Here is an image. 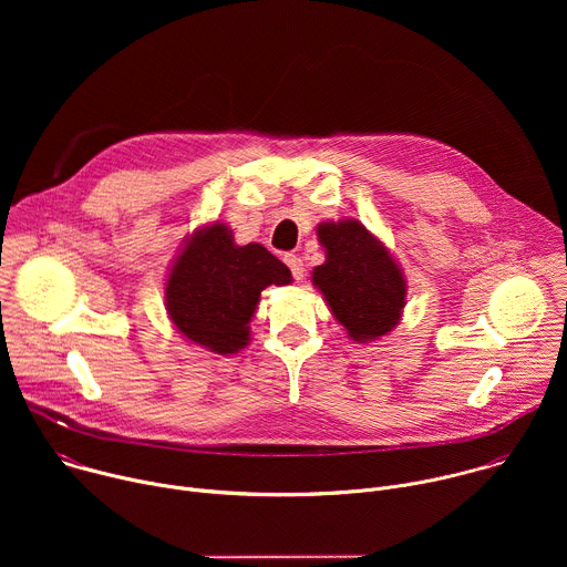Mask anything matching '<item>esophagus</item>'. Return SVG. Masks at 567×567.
Returning a JSON list of instances; mask_svg holds the SVG:
<instances>
[{
  "label": "esophagus",
  "mask_w": 567,
  "mask_h": 567,
  "mask_svg": "<svg viewBox=\"0 0 567 567\" xmlns=\"http://www.w3.org/2000/svg\"><path fill=\"white\" fill-rule=\"evenodd\" d=\"M285 265L291 269L293 280H302V276H305V265H302V260H300L296 254H287V256H285Z\"/></svg>",
  "instance_id": "34e87169"
}]
</instances>
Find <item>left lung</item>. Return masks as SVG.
Segmentation results:
<instances>
[{
	"instance_id": "1",
	"label": "left lung",
	"mask_w": 567,
	"mask_h": 567,
	"mask_svg": "<svg viewBox=\"0 0 567 567\" xmlns=\"http://www.w3.org/2000/svg\"><path fill=\"white\" fill-rule=\"evenodd\" d=\"M326 262L313 269V285L352 341L385 337L406 305V280L390 251L357 219L318 224Z\"/></svg>"
}]
</instances>
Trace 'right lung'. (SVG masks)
I'll use <instances>...</instances> for the list:
<instances>
[{"label": "right lung", "instance_id": "right-lung-1", "mask_svg": "<svg viewBox=\"0 0 567 567\" xmlns=\"http://www.w3.org/2000/svg\"><path fill=\"white\" fill-rule=\"evenodd\" d=\"M291 271L262 245L237 247L224 224L193 233L166 280V309L175 328L215 354L249 343V320L262 289L289 285Z\"/></svg>", "mask_w": 567, "mask_h": 567}]
</instances>
